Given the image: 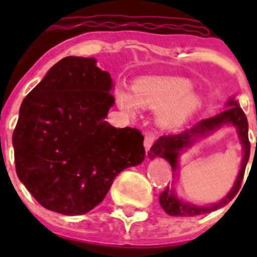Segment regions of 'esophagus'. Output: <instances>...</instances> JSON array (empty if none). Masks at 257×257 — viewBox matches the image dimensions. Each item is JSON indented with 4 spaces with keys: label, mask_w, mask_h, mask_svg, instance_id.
<instances>
[{
    "label": "esophagus",
    "mask_w": 257,
    "mask_h": 257,
    "mask_svg": "<svg viewBox=\"0 0 257 257\" xmlns=\"http://www.w3.org/2000/svg\"><path fill=\"white\" fill-rule=\"evenodd\" d=\"M156 140H157V135H154V134H147V135H145L144 147H145V151H147V153L151 151V148L153 147V144L156 143Z\"/></svg>",
    "instance_id": "obj_1"
}]
</instances>
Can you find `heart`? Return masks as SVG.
Wrapping results in <instances>:
<instances>
[{"label":"heart","instance_id":"1","mask_svg":"<svg viewBox=\"0 0 257 257\" xmlns=\"http://www.w3.org/2000/svg\"><path fill=\"white\" fill-rule=\"evenodd\" d=\"M193 85L179 77H153L140 79L133 86V95L118 91V104L126 112L134 113L136 105L149 109H160L158 122L162 126L178 127L187 121L198 108V97Z\"/></svg>","mask_w":257,"mask_h":257}]
</instances>
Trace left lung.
I'll use <instances>...</instances> for the list:
<instances>
[{"label": "left lung", "instance_id": "1", "mask_svg": "<svg viewBox=\"0 0 257 257\" xmlns=\"http://www.w3.org/2000/svg\"><path fill=\"white\" fill-rule=\"evenodd\" d=\"M228 104L230 105V108L221 112L220 114L215 115V117L202 119L198 123L194 124L192 128H188V130L183 131V133L178 134V135L161 136L158 142L149 151L148 154L151 160H153L156 157H162V158L169 161L172 170L175 171L176 166H178L176 165V161H178L179 151L192 144L193 140L196 139L197 136L207 135V134L212 133L213 130L221 127L222 124L231 123L237 126L240 142L243 144L244 156L243 160H242L239 174H238V178L234 183V187L231 188V190L225 198L220 201L219 203H216V205L207 206V207H198V206L179 201L176 196L172 193V190H170L169 187H167L160 194V203L163 210H165V212L170 215V216H196V215H201V213L211 212V211H215L217 208L222 207V206L228 205L229 202L234 198L238 190H239L240 184H242V180H243L244 171H246L247 162H248L249 158V148H251V144H249L248 140V122H247V117L244 112L235 103L234 99H230Z\"/></svg>", "mask_w": 257, "mask_h": 257}]
</instances>
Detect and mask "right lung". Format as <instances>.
Wrapping results in <instances>:
<instances>
[{
	"mask_svg": "<svg viewBox=\"0 0 257 257\" xmlns=\"http://www.w3.org/2000/svg\"><path fill=\"white\" fill-rule=\"evenodd\" d=\"M92 58L67 56L23 100L13 134L18 178L41 206L82 215L118 174L145 158L139 130L105 121L112 78Z\"/></svg>",
	"mask_w": 257,
	"mask_h": 257,
	"instance_id": "obj_1",
	"label": "right lung"
}]
</instances>
